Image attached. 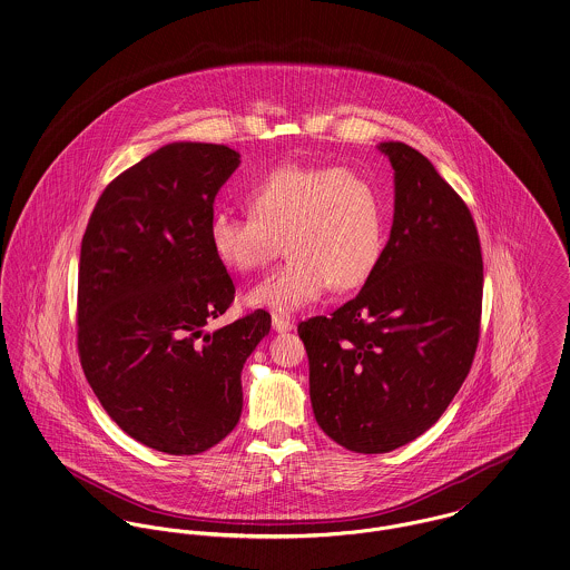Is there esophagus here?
Wrapping results in <instances>:
<instances>
[{"instance_id": "34e87169", "label": "esophagus", "mask_w": 570, "mask_h": 570, "mask_svg": "<svg viewBox=\"0 0 570 570\" xmlns=\"http://www.w3.org/2000/svg\"><path fill=\"white\" fill-rule=\"evenodd\" d=\"M294 320H289V317H283V315H272V328L276 331V333H289V331H294Z\"/></svg>"}]
</instances>
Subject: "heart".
I'll return each mask as SVG.
<instances>
[{
  "mask_svg": "<svg viewBox=\"0 0 570 570\" xmlns=\"http://www.w3.org/2000/svg\"><path fill=\"white\" fill-rule=\"evenodd\" d=\"M250 214L214 209L207 235L216 259L235 272L264 266L283 237L289 259L244 296L248 306L292 315L328 287L354 289L384 248L376 184L356 168L281 164L246 194Z\"/></svg>",
  "mask_w": 570,
  "mask_h": 570,
  "instance_id": "obj_1",
  "label": "heart"
}]
</instances>
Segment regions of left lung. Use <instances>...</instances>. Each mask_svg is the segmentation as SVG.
<instances>
[{
    "label": "left lung",
    "mask_w": 570,
    "mask_h": 570,
    "mask_svg": "<svg viewBox=\"0 0 570 570\" xmlns=\"http://www.w3.org/2000/svg\"><path fill=\"white\" fill-rule=\"evenodd\" d=\"M379 151L395 184L379 266L354 301L298 326L315 421L356 454L393 452L445 413L473 363L484 283L462 198L413 147Z\"/></svg>",
    "instance_id": "left-lung-1"
}]
</instances>
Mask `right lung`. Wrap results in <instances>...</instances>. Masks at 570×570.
I'll use <instances>...</instances> for the list:
<instances>
[{
  "mask_svg": "<svg viewBox=\"0 0 570 570\" xmlns=\"http://www.w3.org/2000/svg\"><path fill=\"white\" fill-rule=\"evenodd\" d=\"M237 166L225 145L170 142L116 177L81 239L83 374L118 428L164 454H200L237 425L244 363L269 333L264 308L207 331L235 294L207 225Z\"/></svg>",
  "mask_w": 570,
  "mask_h": 570,
  "instance_id": "obj_1",
  "label": "right lung"
}]
</instances>
